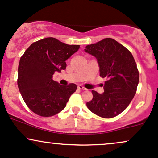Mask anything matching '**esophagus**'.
Instances as JSON below:
<instances>
[{"mask_svg":"<svg viewBox=\"0 0 158 158\" xmlns=\"http://www.w3.org/2000/svg\"><path fill=\"white\" fill-rule=\"evenodd\" d=\"M77 88L79 89H82V90H86V88H85L84 86H83L82 85H78V86H77Z\"/></svg>","mask_w":158,"mask_h":158,"instance_id":"34e87169","label":"esophagus"}]
</instances>
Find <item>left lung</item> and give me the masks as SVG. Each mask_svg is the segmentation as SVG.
I'll list each match as a JSON object with an SVG mask.
<instances>
[{"label": "left lung", "mask_w": 158, "mask_h": 158, "mask_svg": "<svg viewBox=\"0 0 158 158\" xmlns=\"http://www.w3.org/2000/svg\"><path fill=\"white\" fill-rule=\"evenodd\" d=\"M85 51L96 58L100 76L107 78L104 93L93 90V98L86 106L101 117H115L126 109L136 94L139 74L134 56L125 46L111 38L87 45Z\"/></svg>", "instance_id": "obj_1"}]
</instances>
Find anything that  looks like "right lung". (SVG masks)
I'll list each match as a JSON object with an SVG mask.
<instances>
[{"instance_id":"obj_1","label":"right lung","mask_w":158,"mask_h":158,"mask_svg":"<svg viewBox=\"0 0 158 158\" xmlns=\"http://www.w3.org/2000/svg\"><path fill=\"white\" fill-rule=\"evenodd\" d=\"M80 45H67L53 37L33 42L22 56L18 69V86L24 102L36 114L54 116L66 106L77 85L63 86L52 79L66 68L65 60Z\"/></svg>"}]
</instances>
